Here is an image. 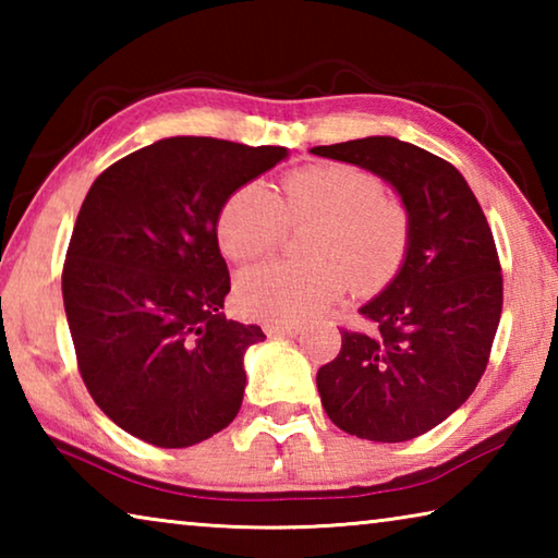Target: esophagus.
<instances>
[{
	"mask_svg": "<svg viewBox=\"0 0 558 558\" xmlns=\"http://www.w3.org/2000/svg\"><path fill=\"white\" fill-rule=\"evenodd\" d=\"M268 337H295L300 332L298 323H266L263 325Z\"/></svg>",
	"mask_w": 558,
	"mask_h": 558,
	"instance_id": "obj_1",
	"label": "esophagus"
}]
</instances>
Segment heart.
I'll list each match as a JSON object with an SVG mask.
<instances>
[{
	"label": "heart",
	"instance_id": "1",
	"mask_svg": "<svg viewBox=\"0 0 558 558\" xmlns=\"http://www.w3.org/2000/svg\"><path fill=\"white\" fill-rule=\"evenodd\" d=\"M288 223H317L310 235L313 263L270 260L243 270L235 300L263 323H305L342 295L349 278L376 288L403 263L411 214L381 192L379 177L354 165H310L282 182V199L263 182H248L226 199L216 235L226 256L253 260L270 253Z\"/></svg>",
	"mask_w": 558,
	"mask_h": 558
}]
</instances>
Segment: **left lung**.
<instances>
[{
  "label": "left lung",
  "mask_w": 558,
  "mask_h": 558,
  "mask_svg": "<svg viewBox=\"0 0 558 558\" xmlns=\"http://www.w3.org/2000/svg\"><path fill=\"white\" fill-rule=\"evenodd\" d=\"M369 169L411 214L393 280L359 307L372 332H342L319 366L323 409L349 436L403 442L458 411L487 369L502 315V268L483 209L456 167L396 137L310 149Z\"/></svg>",
  "instance_id": "left-lung-1"
}]
</instances>
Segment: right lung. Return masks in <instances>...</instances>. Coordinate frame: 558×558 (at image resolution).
I'll list each match as a JSON object with an SVG mask.
<instances>
[{
	"mask_svg": "<svg viewBox=\"0 0 558 558\" xmlns=\"http://www.w3.org/2000/svg\"><path fill=\"white\" fill-rule=\"evenodd\" d=\"M288 157L167 137L110 165L86 194L63 263V307L93 401L157 448H189L241 409L258 325L221 313L231 278L216 221L235 189Z\"/></svg>",
	"mask_w": 558,
	"mask_h": 558,
	"instance_id": "add662e5",
	"label": "right lung"
}]
</instances>
